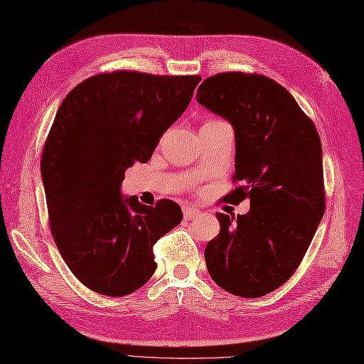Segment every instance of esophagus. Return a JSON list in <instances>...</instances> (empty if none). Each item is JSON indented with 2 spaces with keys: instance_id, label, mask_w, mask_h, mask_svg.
<instances>
[{
  "instance_id": "1",
  "label": "esophagus",
  "mask_w": 364,
  "mask_h": 364,
  "mask_svg": "<svg viewBox=\"0 0 364 364\" xmlns=\"http://www.w3.org/2000/svg\"><path fill=\"white\" fill-rule=\"evenodd\" d=\"M183 215H184L186 220H193V218H197L200 215V210L192 208V206H184L183 208Z\"/></svg>"
}]
</instances>
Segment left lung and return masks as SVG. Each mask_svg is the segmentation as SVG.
I'll return each instance as SVG.
<instances>
[{
    "label": "left lung",
    "mask_w": 364,
    "mask_h": 364,
    "mask_svg": "<svg viewBox=\"0 0 364 364\" xmlns=\"http://www.w3.org/2000/svg\"><path fill=\"white\" fill-rule=\"evenodd\" d=\"M197 101L235 130L229 201L250 200L246 215L217 213L208 271L225 291L258 298L300 266L326 209L321 141L312 119L272 78L223 72L201 82Z\"/></svg>",
    "instance_id": "1"
}]
</instances>
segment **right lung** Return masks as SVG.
<instances>
[{
	"mask_svg": "<svg viewBox=\"0 0 364 364\" xmlns=\"http://www.w3.org/2000/svg\"><path fill=\"white\" fill-rule=\"evenodd\" d=\"M200 81L100 73L58 107L41 156L49 225L68 267L93 292L123 296L146 284L156 269L154 245L181 223L176 203L146 206L119 188L127 167L151 160Z\"/></svg>",
	"mask_w": 364,
	"mask_h": 364,
	"instance_id": "obj_1",
	"label": "right lung"
}]
</instances>
